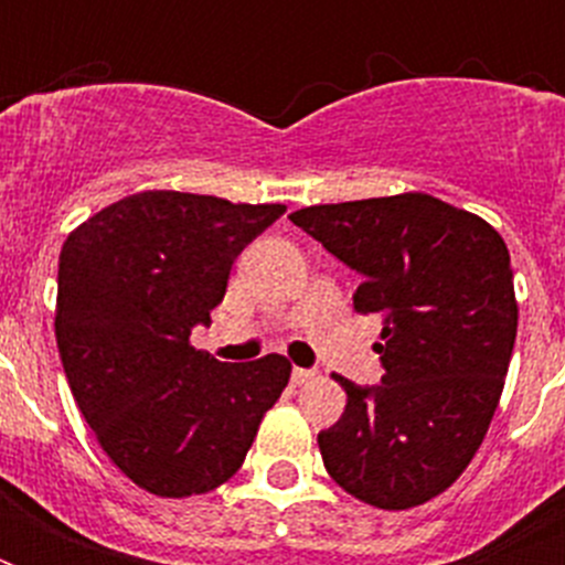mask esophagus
<instances>
[{
	"label": "esophagus",
	"instance_id": "esophagus-1",
	"mask_svg": "<svg viewBox=\"0 0 565 565\" xmlns=\"http://www.w3.org/2000/svg\"><path fill=\"white\" fill-rule=\"evenodd\" d=\"M317 375H319L317 370H301V366H296V370H292V384L305 386L310 384V381H317Z\"/></svg>",
	"mask_w": 565,
	"mask_h": 565
}]
</instances>
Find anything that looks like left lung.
I'll list each match as a JSON object with an SVG mask.
<instances>
[{"mask_svg":"<svg viewBox=\"0 0 565 565\" xmlns=\"http://www.w3.org/2000/svg\"><path fill=\"white\" fill-rule=\"evenodd\" d=\"M290 220L363 275L354 310L381 319L377 386L319 434L328 475L377 510L437 499L472 463L516 343L510 252L478 213L428 193L310 204Z\"/></svg>","mask_w":565,"mask_h":565,"instance_id":"left-lung-1","label":"left lung"}]
</instances>
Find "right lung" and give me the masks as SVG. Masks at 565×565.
I'll list each match as a JSON object with an SVG mask.
<instances>
[{
    "label": "right lung",
    "mask_w": 565,
    "mask_h": 565,
    "mask_svg": "<svg viewBox=\"0 0 565 565\" xmlns=\"http://www.w3.org/2000/svg\"><path fill=\"white\" fill-rule=\"evenodd\" d=\"M284 211L143 190L64 239L55 340L66 381L110 463L158 499L228 481L290 381L284 354L220 363L190 343L231 264Z\"/></svg>",
    "instance_id": "obj_1"
}]
</instances>
